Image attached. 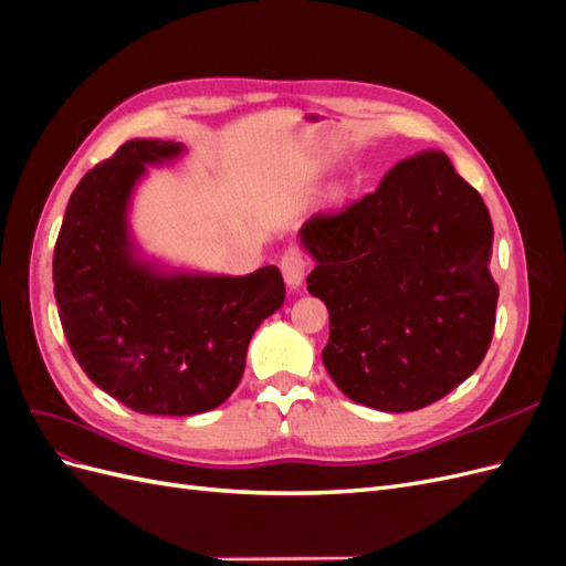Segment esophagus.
Listing matches in <instances>:
<instances>
[{
	"mask_svg": "<svg viewBox=\"0 0 566 566\" xmlns=\"http://www.w3.org/2000/svg\"><path fill=\"white\" fill-rule=\"evenodd\" d=\"M281 271H283V279L290 287H293V290L302 287L304 276H306V256H304V252L295 245L287 248L281 256Z\"/></svg>",
	"mask_w": 566,
	"mask_h": 566,
	"instance_id": "34e87169",
	"label": "esophagus"
}]
</instances>
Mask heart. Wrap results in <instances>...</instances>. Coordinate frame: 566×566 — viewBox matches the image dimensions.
I'll list each match as a JSON object with an SVG mask.
<instances>
[{"instance_id":"obj_1","label":"heart","mask_w":566,"mask_h":566,"mask_svg":"<svg viewBox=\"0 0 566 566\" xmlns=\"http://www.w3.org/2000/svg\"><path fill=\"white\" fill-rule=\"evenodd\" d=\"M345 196H347V193H345V188H342V186H333V188H331V193H328L331 202H335V205L345 200Z\"/></svg>"}]
</instances>
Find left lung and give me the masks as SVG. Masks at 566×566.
I'll return each mask as SVG.
<instances>
[{
  "mask_svg": "<svg viewBox=\"0 0 566 566\" xmlns=\"http://www.w3.org/2000/svg\"><path fill=\"white\" fill-rule=\"evenodd\" d=\"M300 245L325 302L323 366L356 403L387 413L447 397L484 361L495 285L486 205L447 153L394 165L380 186L337 214H314Z\"/></svg>",
  "mask_w": 566,
  "mask_h": 566,
  "instance_id": "8db88e82",
  "label": "left lung"
}]
</instances>
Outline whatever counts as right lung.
Wrapping results in <instances>:
<instances>
[{
  "instance_id": "obj_1",
  "label": "right lung",
  "mask_w": 566,
  "mask_h": 566,
  "mask_svg": "<svg viewBox=\"0 0 566 566\" xmlns=\"http://www.w3.org/2000/svg\"><path fill=\"white\" fill-rule=\"evenodd\" d=\"M186 148L132 139L82 177L54 250V295L67 345L87 378L146 416H196L224 403L260 323L281 310L276 266L212 276L144 260L129 202L146 165Z\"/></svg>"
}]
</instances>
